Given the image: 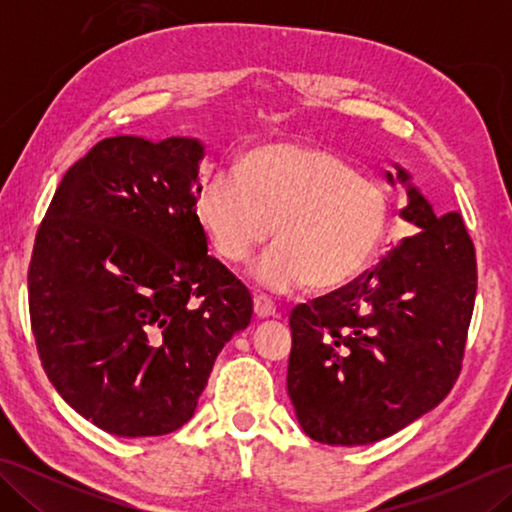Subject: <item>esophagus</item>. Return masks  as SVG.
I'll list each match as a JSON object with an SVG mask.
<instances>
[{"label": "esophagus", "mask_w": 512, "mask_h": 512, "mask_svg": "<svg viewBox=\"0 0 512 512\" xmlns=\"http://www.w3.org/2000/svg\"><path fill=\"white\" fill-rule=\"evenodd\" d=\"M253 308H255V314L259 319H268V317H275V303L270 297L266 295H255L253 297Z\"/></svg>", "instance_id": "obj_1"}]
</instances>
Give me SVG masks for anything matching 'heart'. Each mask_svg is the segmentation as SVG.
Returning <instances> with one entry per match:
<instances>
[{
  "label": "heart",
  "instance_id": "b5f03b06",
  "mask_svg": "<svg viewBox=\"0 0 512 512\" xmlns=\"http://www.w3.org/2000/svg\"><path fill=\"white\" fill-rule=\"evenodd\" d=\"M198 213L231 264L246 262L277 224L279 242L255 266L264 288L336 290L372 264L391 202L380 184L332 151L273 145L253 151L242 173L217 171L204 184Z\"/></svg>",
  "mask_w": 512,
  "mask_h": 512
}]
</instances>
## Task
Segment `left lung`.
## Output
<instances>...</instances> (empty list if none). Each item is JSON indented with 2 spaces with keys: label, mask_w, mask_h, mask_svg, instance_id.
<instances>
[{
  "label": "left lung",
  "mask_w": 512,
  "mask_h": 512,
  "mask_svg": "<svg viewBox=\"0 0 512 512\" xmlns=\"http://www.w3.org/2000/svg\"><path fill=\"white\" fill-rule=\"evenodd\" d=\"M389 182H394L387 173ZM407 184L409 176H396ZM400 211L418 233L369 273L290 312L288 394L323 444H369L447 398L462 372L477 262L462 215H436L407 184Z\"/></svg>",
  "instance_id": "obj_1"
}]
</instances>
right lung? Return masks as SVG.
<instances>
[{
  "instance_id": "obj_1",
  "label": "right lung",
  "mask_w": 512,
  "mask_h": 512,
  "mask_svg": "<svg viewBox=\"0 0 512 512\" xmlns=\"http://www.w3.org/2000/svg\"><path fill=\"white\" fill-rule=\"evenodd\" d=\"M202 145L114 136L65 171L39 224L28 308L63 400L123 438L189 422L217 354L253 317L248 288L206 253Z\"/></svg>"
}]
</instances>
